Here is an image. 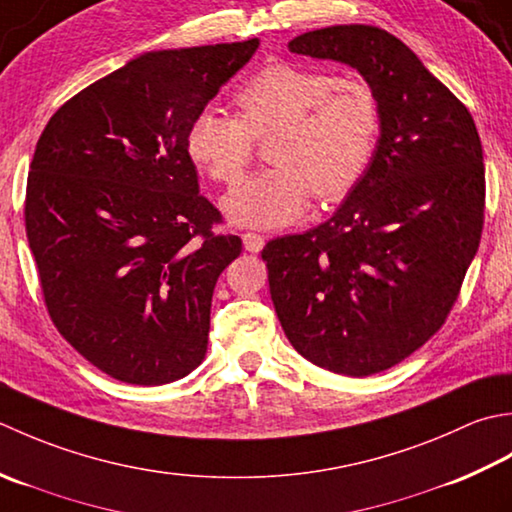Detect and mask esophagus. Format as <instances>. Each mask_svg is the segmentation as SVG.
<instances>
[{"mask_svg":"<svg viewBox=\"0 0 512 512\" xmlns=\"http://www.w3.org/2000/svg\"><path fill=\"white\" fill-rule=\"evenodd\" d=\"M243 245H245V249L247 252H252V254H258L260 249L265 247V238L260 236V234H254V232H247V234H243Z\"/></svg>","mask_w":512,"mask_h":512,"instance_id":"34e87169","label":"esophagus"}]
</instances>
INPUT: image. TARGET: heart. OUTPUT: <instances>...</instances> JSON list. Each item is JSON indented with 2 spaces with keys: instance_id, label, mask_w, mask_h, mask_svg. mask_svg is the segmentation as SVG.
I'll use <instances>...</instances> for the list:
<instances>
[{
  "instance_id": "heart-1",
  "label": "heart",
  "mask_w": 512,
  "mask_h": 512,
  "mask_svg": "<svg viewBox=\"0 0 512 512\" xmlns=\"http://www.w3.org/2000/svg\"><path fill=\"white\" fill-rule=\"evenodd\" d=\"M238 117L198 110L185 132L190 159L216 183H241L256 141L276 132L269 163L276 168L227 196L225 212L241 225L280 227L316 201L338 203L367 174L378 148L382 110L362 79L278 61L247 77L234 92Z\"/></svg>"
}]
</instances>
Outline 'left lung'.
<instances>
[{"instance_id":"8db88e82","label":"left lung","mask_w":512,"mask_h":512,"mask_svg":"<svg viewBox=\"0 0 512 512\" xmlns=\"http://www.w3.org/2000/svg\"><path fill=\"white\" fill-rule=\"evenodd\" d=\"M289 50L356 68L380 101L362 181L329 221L260 254L294 349L364 378L420 349L460 296L484 227L482 141L464 103L387 30L320 28Z\"/></svg>"}]
</instances>
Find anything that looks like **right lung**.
<instances>
[{"mask_svg": "<svg viewBox=\"0 0 512 512\" xmlns=\"http://www.w3.org/2000/svg\"><path fill=\"white\" fill-rule=\"evenodd\" d=\"M258 44L145 52L37 141L24 218L48 316L114 380L168 384L205 358L216 280L243 243L214 232L223 216L198 192L185 132Z\"/></svg>", "mask_w": 512, "mask_h": 512, "instance_id": "right-lung-1", "label": "right lung"}]
</instances>
